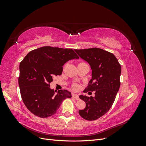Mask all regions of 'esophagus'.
I'll return each mask as SVG.
<instances>
[{"instance_id":"obj_1","label":"esophagus","mask_w":146,"mask_h":146,"mask_svg":"<svg viewBox=\"0 0 146 146\" xmlns=\"http://www.w3.org/2000/svg\"><path fill=\"white\" fill-rule=\"evenodd\" d=\"M72 98H74L75 99L77 100H78L79 99H79V97H78V96L77 94H72Z\"/></svg>"}]
</instances>
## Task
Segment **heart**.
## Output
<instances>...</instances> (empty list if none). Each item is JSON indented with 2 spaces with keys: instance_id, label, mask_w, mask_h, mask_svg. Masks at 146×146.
Wrapping results in <instances>:
<instances>
[{
  "instance_id": "heart-1",
  "label": "heart",
  "mask_w": 146,
  "mask_h": 146,
  "mask_svg": "<svg viewBox=\"0 0 146 146\" xmlns=\"http://www.w3.org/2000/svg\"><path fill=\"white\" fill-rule=\"evenodd\" d=\"M72 88L74 90H77L78 89V85H74L72 86Z\"/></svg>"
}]
</instances>
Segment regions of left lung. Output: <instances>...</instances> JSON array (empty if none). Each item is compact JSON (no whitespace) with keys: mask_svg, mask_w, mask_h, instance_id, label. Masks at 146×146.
<instances>
[{"mask_svg":"<svg viewBox=\"0 0 146 146\" xmlns=\"http://www.w3.org/2000/svg\"><path fill=\"white\" fill-rule=\"evenodd\" d=\"M74 50L92 69V79L83 92L95 91L94 97L79 96L86 103V107L78 113L87 121H95L112 107L121 85V66L112 53L100 48Z\"/></svg>","mask_w":146,"mask_h":146,"instance_id":"left-lung-1","label":"left lung"}]
</instances>
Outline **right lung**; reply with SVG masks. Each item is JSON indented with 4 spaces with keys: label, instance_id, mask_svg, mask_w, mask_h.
Returning a JSON list of instances; mask_svg holds the SVG:
<instances>
[{
    "label": "right lung",
    "instance_id": "1",
    "mask_svg": "<svg viewBox=\"0 0 146 146\" xmlns=\"http://www.w3.org/2000/svg\"><path fill=\"white\" fill-rule=\"evenodd\" d=\"M78 58L72 48L43 46L30 51L19 65L18 83L21 98L34 115L46 118L54 115L62 102L70 98L67 90L50 88L54 76H60L63 66L69 60Z\"/></svg>",
    "mask_w": 146,
    "mask_h": 146
}]
</instances>
